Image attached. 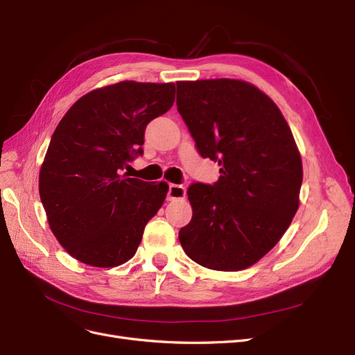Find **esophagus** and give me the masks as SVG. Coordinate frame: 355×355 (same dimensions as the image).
<instances>
[{
  "label": "esophagus",
  "mask_w": 355,
  "mask_h": 355,
  "mask_svg": "<svg viewBox=\"0 0 355 355\" xmlns=\"http://www.w3.org/2000/svg\"><path fill=\"white\" fill-rule=\"evenodd\" d=\"M186 198V189L178 184H169L168 187V200H180Z\"/></svg>",
  "instance_id": "obj_1"
}]
</instances>
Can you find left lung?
Instances as JSON below:
<instances>
[{"instance_id":"1","label":"left lung","mask_w":355,"mask_h":355,"mask_svg":"<svg viewBox=\"0 0 355 355\" xmlns=\"http://www.w3.org/2000/svg\"><path fill=\"white\" fill-rule=\"evenodd\" d=\"M177 110L200 156L220 165L214 184L189 187L193 218L180 243L209 269L252 266L298 209L303 165L291 130L263 92L231 78L178 82Z\"/></svg>"}]
</instances>
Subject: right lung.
<instances>
[{
	"instance_id": "add662e5",
	"label": "right lung",
	"mask_w": 355,
	"mask_h": 355,
	"mask_svg": "<svg viewBox=\"0 0 355 355\" xmlns=\"http://www.w3.org/2000/svg\"><path fill=\"white\" fill-rule=\"evenodd\" d=\"M174 99V83L121 82L89 92L62 116L39 174V194L52 232L74 259L114 268L135 256L168 184L123 171L143 155L146 125Z\"/></svg>"
}]
</instances>
